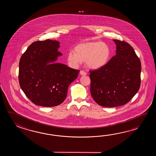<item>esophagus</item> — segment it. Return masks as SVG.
I'll return each mask as SVG.
<instances>
[{"label":"esophagus","mask_w":156,"mask_h":156,"mask_svg":"<svg viewBox=\"0 0 156 156\" xmlns=\"http://www.w3.org/2000/svg\"><path fill=\"white\" fill-rule=\"evenodd\" d=\"M80 75H82V76H85V75H86V73H85V71H80Z\"/></svg>","instance_id":"obj_1"}]
</instances>
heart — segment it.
Returning a JSON list of instances; mask_svg holds the SVG:
<instances>
[{
  "label": "heart",
  "instance_id": "1",
  "mask_svg": "<svg viewBox=\"0 0 156 156\" xmlns=\"http://www.w3.org/2000/svg\"><path fill=\"white\" fill-rule=\"evenodd\" d=\"M111 56L109 46L102 42L80 43L74 48V52L70 51L67 60L71 64L77 66L82 62H86L90 69L99 70L105 66Z\"/></svg>",
  "mask_w": 156,
  "mask_h": 156
}]
</instances>
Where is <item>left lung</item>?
Segmentation results:
<instances>
[{"label": "left lung", "instance_id": "left-lung-1", "mask_svg": "<svg viewBox=\"0 0 156 156\" xmlns=\"http://www.w3.org/2000/svg\"><path fill=\"white\" fill-rule=\"evenodd\" d=\"M113 41L116 55L100 69L90 71L93 99L108 108L128 103L138 91L141 81L140 61L132 47L125 41Z\"/></svg>", "mask_w": 156, "mask_h": 156}]
</instances>
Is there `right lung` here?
I'll list each match as a JSON object with an SVG mask.
<instances>
[{
  "label": "right lung",
  "mask_w": 156,
  "mask_h": 156,
  "mask_svg": "<svg viewBox=\"0 0 156 156\" xmlns=\"http://www.w3.org/2000/svg\"><path fill=\"white\" fill-rule=\"evenodd\" d=\"M60 42L46 40L32 43L19 63L20 88L29 99L39 106H57L66 98L70 83L79 70L60 63H53L62 55L58 51Z\"/></svg>",
  "instance_id": "right-lung-1"
}]
</instances>
